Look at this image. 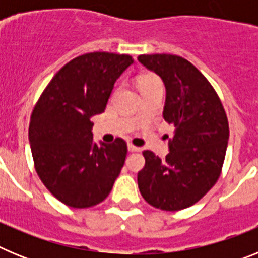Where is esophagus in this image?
<instances>
[{
	"mask_svg": "<svg viewBox=\"0 0 258 258\" xmlns=\"http://www.w3.org/2000/svg\"><path fill=\"white\" fill-rule=\"evenodd\" d=\"M127 150H129V151H131V152H138V151H141L140 147H137V146L132 145V143H129V145H127Z\"/></svg>",
	"mask_w": 258,
	"mask_h": 258,
	"instance_id": "34e87169",
	"label": "esophagus"
}]
</instances>
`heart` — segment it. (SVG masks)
Instances as JSON below:
<instances>
[{"instance_id": "1", "label": "heart", "mask_w": 258, "mask_h": 258, "mask_svg": "<svg viewBox=\"0 0 258 258\" xmlns=\"http://www.w3.org/2000/svg\"><path fill=\"white\" fill-rule=\"evenodd\" d=\"M155 84H161L160 80L157 79L156 76L154 75H143V76L140 77L138 80V85H140V89H145V88H149V86L155 85Z\"/></svg>"}]
</instances>
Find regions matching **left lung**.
<instances>
[{
	"mask_svg": "<svg viewBox=\"0 0 258 258\" xmlns=\"http://www.w3.org/2000/svg\"><path fill=\"white\" fill-rule=\"evenodd\" d=\"M163 80L164 120L174 125L169 154L143 151L138 187L150 206L181 211L199 202L220 178L229 140V121L220 97L190 61L172 54L140 55Z\"/></svg>",
	"mask_w": 258,
	"mask_h": 258,
	"instance_id": "left-lung-1",
	"label": "left lung"
}]
</instances>
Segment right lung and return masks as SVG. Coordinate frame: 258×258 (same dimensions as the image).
Wrapping results in <instances>:
<instances>
[{
  "instance_id": "right-lung-1",
  "label": "right lung",
  "mask_w": 258,
  "mask_h": 258,
  "mask_svg": "<svg viewBox=\"0 0 258 258\" xmlns=\"http://www.w3.org/2000/svg\"><path fill=\"white\" fill-rule=\"evenodd\" d=\"M131 55L88 52L52 77L32 111L29 143L35 169L63 204L89 208L103 202L124 166L126 142H93L90 118L104 112L115 81Z\"/></svg>"
}]
</instances>
